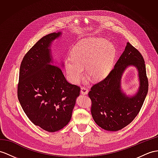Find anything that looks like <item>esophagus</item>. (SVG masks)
<instances>
[{
    "label": "esophagus",
    "mask_w": 158,
    "mask_h": 158,
    "mask_svg": "<svg viewBox=\"0 0 158 158\" xmlns=\"http://www.w3.org/2000/svg\"><path fill=\"white\" fill-rule=\"evenodd\" d=\"M80 93L82 94H87L88 93V89L87 88L85 87H82L81 88V90H80Z\"/></svg>",
    "instance_id": "1"
}]
</instances>
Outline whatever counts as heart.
<instances>
[{
	"label": "heart",
	"instance_id": "1",
	"mask_svg": "<svg viewBox=\"0 0 158 158\" xmlns=\"http://www.w3.org/2000/svg\"><path fill=\"white\" fill-rule=\"evenodd\" d=\"M72 59L65 61V70L69 81L78 83L84 77L86 68L87 76L99 81L108 75L116 56L114 46L104 40H91L81 42L72 49Z\"/></svg>",
	"mask_w": 158,
	"mask_h": 158
}]
</instances>
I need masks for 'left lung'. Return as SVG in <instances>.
<instances>
[{
    "label": "left lung",
    "instance_id": "obj_1",
    "mask_svg": "<svg viewBox=\"0 0 158 158\" xmlns=\"http://www.w3.org/2000/svg\"><path fill=\"white\" fill-rule=\"evenodd\" d=\"M138 70L140 87L132 97L121 90L120 80L127 67ZM148 92V80L143 57L129 42L113 70L102 81L94 84L88 92L92 101L91 114L99 127L110 131L121 130L132 122L139 113Z\"/></svg>",
    "mask_w": 158,
    "mask_h": 158
}]
</instances>
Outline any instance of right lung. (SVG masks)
Wrapping results in <instances>:
<instances>
[{
  "mask_svg": "<svg viewBox=\"0 0 158 158\" xmlns=\"http://www.w3.org/2000/svg\"><path fill=\"white\" fill-rule=\"evenodd\" d=\"M61 32L43 37L26 53L21 64L18 99L34 125L57 131L70 122L79 86L67 82L61 68L51 64L52 42Z\"/></svg>",
  "mask_w": 158,
  "mask_h": 158,
  "instance_id": "obj_1",
  "label": "right lung"
}]
</instances>
